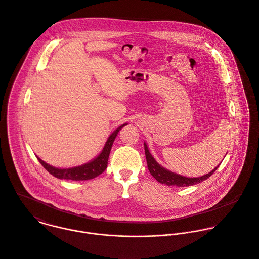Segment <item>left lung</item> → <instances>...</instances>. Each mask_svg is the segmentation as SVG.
Here are the masks:
<instances>
[{"mask_svg": "<svg viewBox=\"0 0 259 259\" xmlns=\"http://www.w3.org/2000/svg\"><path fill=\"white\" fill-rule=\"evenodd\" d=\"M145 154H146V159H147V164H148V169L152 176L161 184H165L168 186H177V187H187V186H192L198 183L203 182L204 180H207L213 172L217 170L216 167L213 171L204 175L199 178H186L180 175H177L175 172H170L163 167H161L156 160L153 158V156L150 154L149 149L147 145L145 144Z\"/></svg>", "mask_w": 259, "mask_h": 259, "instance_id": "8db88e82", "label": "left lung"}]
</instances>
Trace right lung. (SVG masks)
I'll return each mask as SVG.
<instances>
[{
  "mask_svg": "<svg viewBox=\"0 0 259 259\" xmlns=\"http://www.w3.org/2000/svg\"><path fill=\"white\" fill-rule=\"evenodd\" d=\"M126 123L120 125L118 128H116L108 138L102 152L99 154L97 158H95L93 161L90 163L82 165L80 167L76 168H71V169H57L54 168L46 163H44L41 159L38 158L39 162L41 165L44 167V169L47 172H50L52 176L58 178V179H65V180H72V181H83V180H90L101 172H104L105 169L107 168V162H108V157L109 153L113 144V141L115 137L117 136L118 132L125 125Z\"/></svg>",
  "mask_w": 259,
  "mask_h": 259,
  "instance_id": "1",
  "label": "right lung"
}]
</instances>
